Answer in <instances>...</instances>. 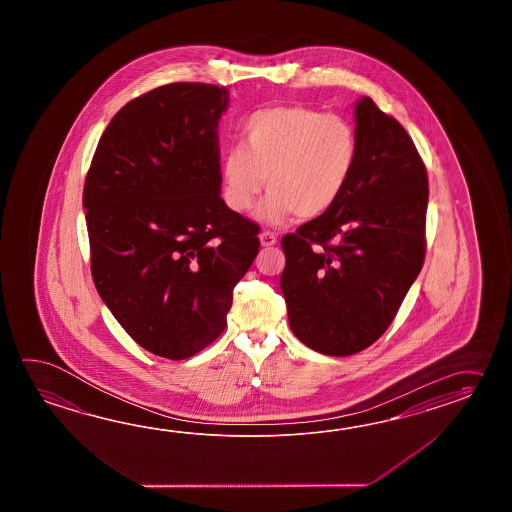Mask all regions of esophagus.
<instances>
[{
	"mask_svg": "<svg viewBox=\"0 0 512 512\" xmlns=\"http://www.w3.org/2000/svg\"><path fill=\"white\" fill-rule=\"evenodd\" d=\"M260 241L263 247H272V245H276L278 238H276V234H274V232H269V230H267V232H261Z\"/></svg>",
	"mask_w": 512,
	"mask_h": 512,
	"instance_id": "obj_1",
	"label": "esophagus"
}]
</instances>
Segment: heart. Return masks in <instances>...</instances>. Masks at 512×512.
Masks as SVG:
<instances>
[{
  "instance_id": "heart-1",
  "label": "heart",
  "mask_w": 512,
  "mask_h": 512,
  "mask_svg": "<svg viewBox=\"0 0 512 512\" xmlns=\"http://www.w3.org/2000/svg\"><path fill=\"white\" fill-rule=\"evenodd\" d=\"M357 157V131L342 115L305 106L260 109L243 122L241 146L223 155V196L232 210L249 212L267 185L261 218H318L348 188Z\"/></svg>"
}]
</instances>
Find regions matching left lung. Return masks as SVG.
<instances>
[{"mask_svg": "<svg viewBox=\"0 0 512 512\" xmlns=\"http://www.w3.org/2000/svg\"><path fill=\"white\" fill-rule=\"evenodd\" d=\"M355 117L359 157L348 188L282 240L291 329L331 357L379 340L425 263V163L399 120L370 97L357 102Z\"/></svg>", "mask_w": 512, "mask_h": 512, "instance_id": "obj_1", "label": "left lung"}]
</instances>
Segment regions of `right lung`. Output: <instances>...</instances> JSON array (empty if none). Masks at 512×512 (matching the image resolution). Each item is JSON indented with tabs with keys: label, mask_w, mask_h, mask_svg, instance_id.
<instances>
[{
	"label": "right lung",
	"mask_w": 512,
	"mask_h": 512,
	"mask_svg": "<svg viewBox=\"0 0 512 512\" xmlns=\"http://www.w3.org/2000/svg\"><path fill=\"white\" fill-rule=\"evenodd\" d=\"M227 87L175 82L133 98L98 141L84 183L91 276L141 348L183 360L227 326L260 227L219 196Z\"/></svg>",
	"instance_id": "add662e5"
}]
</instances>
